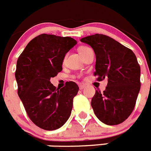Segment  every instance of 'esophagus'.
Listing matches in <instances>:
<instances>
[{
  "label": "esophagus",
  "instance_id": "1",
  "mask_svg": "<svg viewBox=\"0 0 151 151\" xmlns=\"http://www.w3.org/2000/svg\"><path fill=\"white\" fill-rule=\"evenodd\" d=\"M85 88V86L84 85H79V89L80 90H83Z\"/></svg>",
  "mask_w": 151,
  "mask_h": 151
}]
</instances>
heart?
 I'll use <instances>...</instances> for the list:
<instances>
[{
  "label": "heart",
  "mask_w": 151,
  "mask_h": 151,
  "mask_svg": "<svg viewBox=\"0 0 151 151\" xmlns=\"http://www.w3.org/2000/svg\"><path fill=\"white\" fill-rule=\"evenodd\" d=\"M88 48V47H79V49H78V52H79L80 54H82L84 50H85Z\"/></svg>",
  "instance_id": "heart-1"
}]
</instances>
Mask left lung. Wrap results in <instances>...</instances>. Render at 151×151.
Wrapping results in <instances>:
<instances>
[{"label": "left lung", "instance_id": "1", "mask_svg": "<svg viewBox=\"0 0 151 151\" xmlns=\"http://www.w3.org/2000/svg\"><path fill=\"white\" fill-rule=\"evenodd\" d=\"M80 41L94 50L97 80H107L104 92L96 90L91 99L96 116L106 125L122 123L134 110L141 88V69L135 54L104 35H92Z\"/></svg>", "mask_w": 151, "mask_h": 151}]
</instances>
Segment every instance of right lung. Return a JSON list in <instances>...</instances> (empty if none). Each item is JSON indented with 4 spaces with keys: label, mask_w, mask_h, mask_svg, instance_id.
<instances>
[{
    "label": "right lung",
    "mask_w": 151,
    "mask_h": 151,
    "mask_svg": "<svg viewBox=\"0 0 151 151\" xmlns=\"http://www.w3.org/2000/svg\"><path fill=\"white\" fill-rule=\"evenodd\" d=\"M76 44L70 37L41 34L19 57L15 73L18 95L31 120L41 129L56 130L70 116L78 86L69 82L56 89L50 80L62 70L65 55Z\"/></svg>",
    "instance_id": "1"
}]
</instances>
